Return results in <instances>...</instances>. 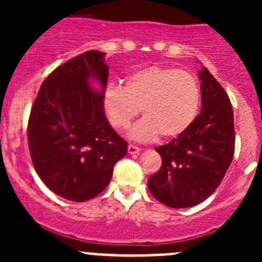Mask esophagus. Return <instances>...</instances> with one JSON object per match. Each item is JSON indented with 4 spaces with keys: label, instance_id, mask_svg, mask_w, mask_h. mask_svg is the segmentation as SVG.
I'll use <instances>...</instances> for the list:
<instances>
[{
    "label": "esophagus",
    "instance_id": "34e87169",
    "mask_svg": "<svg viewBox=\"0 0 262 262\" xmlns=\"http://www.w3.org/2000/svg\"><path fill=\"white\" fill-rule=\"evenodd\" d=\"M141 152V148L133 146V144H129L128 146V153L129 155H137V153Z\"/></svg>",
    "mask_w": 262,
    "mask_h": 262
}]
</instances>
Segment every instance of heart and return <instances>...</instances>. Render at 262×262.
Instances as JSON below:
<instances>
[{"mask_svg": "<svg viewBox=\"0 0 262 262\" xmlns=\"http://www.w3.org/2000/svg\"><path fill=\"white\" fill-rule=\"evenodd\" d=\"M102 104L109 123L119 130L128 129L139 112L144 114L130 132L134 141H155L160 134L171 139L196 119L200 87L187 71L152 66L129 75L124 87L107 84Z\"/></svg>", "mask_w": 262, "mask_h": 262, "instance_id": "obj_1", "label": "heart"}]
</instances>
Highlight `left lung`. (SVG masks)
Instances as JSON below:
<instances>
[{"instance_id":"left-lung-1","label":"left lung","mask_w":262,"mask_h":262,"mask_svg":"<svg viewBox=\"0 0 262 262\" xmlns=\"http://www.w3.org/2000/svg\"><path fill=\"white\" fill-rule=\"evenodd\" d=\"M198 76L202 112L185 133L156 148L162 166L148 179L150 194L170 208L204 202L219 186L233 158V110L228 95L207 67Z\"/></svg>"}]
</instances>
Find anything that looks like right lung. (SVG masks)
<instances>
[{"mask_svg": "<svg viewBox=\"0 0 262 262\" xmlns=\"http://www.w3.org/2000/svg\"><path fill=\"white\" fill-rule=\"evenodd\" d=\"M107 76L105 53H82L50 73L31 107L28 142L36 173L71 202L104 191L128 149L105 116ZM92 81L100 84L99 90Z\"/></svg>", "mask_w": 262, "mask_h": 262, "instance_id": "obj_1", "label": "right lung"}]
</instances>
